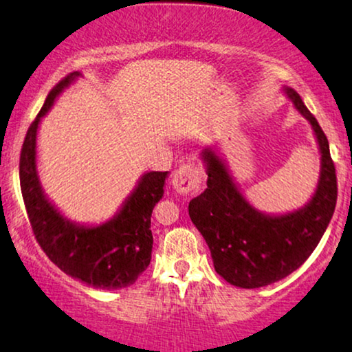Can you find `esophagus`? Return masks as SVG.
<instances>
[{
    "label": "esophagus",
    "instance_id": "obj_1",
    "mask_svg": "<svg viewBox=\"0 0 352 352\" xmlns=\"http://www.w3.org/2000/svg\"><path fill=\"white\" fill-rule=\"evenodd\" d=\"M200 180H201V172L199 165L195 162H190L187 165H184V167H180L179 170L173 173L172 188L175 190L179 195H187V193L199 188Z\"/></svg>",
    "mask_w": 352,
    "mask_h": 352
}]
</instances>
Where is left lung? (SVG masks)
<instances>
[{
    "label": "left lung",
    "mask_w": 352,
    "mask_h": 352,
    "mask_svg": "<svg viewBox=\"0 0 352 352\" xmlns=\"http://www.w3.org/2000/svg\"><path fill=\"white\" fill-rule=\"evenodd\" d=\"M283 92L298 114L309 122L321 155L311 199L301 208L286 213L254 208L215 144L207 145L200 153L208 175L207 188L188 204V215L207 241L215 272L238 288L268 286L300 268L324 235L336 207V170L328 139L300 94L292 87Z\"/></svg>",
    "instance_id": "left-lung-1"
}]
</instances>
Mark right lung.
I'll use <instances>...</instances> for the list:
<instances>
[{
    "mask_svg": "<svg viewBox=\"0 0 352 352\" xmlns=\"http://www.w3.org/2000/svg\"><path fill=\"white\" fill-rule=\"evenodd\" d=\"M71 72L50 92L38 117L28 129L19 159L23 200L34 236L58 268L99 289L134 285L152 258L151 217L164 197L168 172H145L116 215L96 225L72 221L50 200L38 173V131L56 98L80 78Z\"/></svg>",
    "mask_w": 352,
    "mask_h": 352,
    "instance_id": "add662e5",
    "label": "right lung"
}]
</instances>
